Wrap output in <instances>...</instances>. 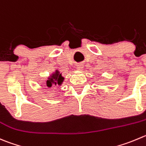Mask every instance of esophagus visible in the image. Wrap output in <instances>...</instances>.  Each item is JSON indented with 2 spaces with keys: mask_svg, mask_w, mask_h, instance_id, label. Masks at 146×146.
Returning a JSON list of instances; mask_svg holds the SVG:
<instances>
[{
  "mask_svg": "<svg viewBox=\"0 0 146 146\" xmlns=\"http://www.w3.org/2000/svg\"><path fill=\"white\" fill-rule=\"evenodd\" d=\"M83 68V64H78L76 65V69L78 70H82Z\"/></svg>",
  "mask_w": 146,
  "mask_h": 146,
  "instance_id": "1",
  "label": "esophagus"
}]
</instances>
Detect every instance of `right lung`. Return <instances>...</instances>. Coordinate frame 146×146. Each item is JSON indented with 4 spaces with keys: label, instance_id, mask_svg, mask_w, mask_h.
I'll return each instance as SVG.
<instances>
[{
    "label": "right lung",
    "instance_id": "add662e5",
    "mask_svg": "<svg viewBox=\"0 0 146 146\" xmlns=\"http://www.w3.org/2000/svg\"><path fill=\"white\" fill-rule=\"evenodd\" d=\"M63 80H64V78L62 76V74L58 71V70H56L50 77L48 78V80H47V86L48 87H51L53 86V84L54 85H60L63 83Z\"/></svg>",
    "mask_w": 146,
    "mask_h": 146
}]
</instances>
